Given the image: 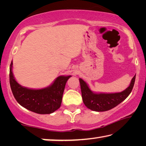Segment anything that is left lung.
I'll list each match as a JSON object with an SVG mask.
<instances>
[{"mask_svg": "<svg viewBox=\"0 0 146 146\" xmlns=\"http://www.w3.org/2000/svg\"><path fill=\"white\" fill-rule=\"evenodd\" d=\"M136 75L133 76L129 87L120 93H94L82 78H79L83 102L88 108L95 111H106L115 108L124 100L131 92Z\"/></svg>", "mask_w": 146, "mask_h": 146, "instance_id": "8db88e82", "label": "left lung"}]
</instances>
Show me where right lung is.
Listing matches in <instances>:
<instances>
[{"mask_svg": "<svg viewBox=\"0 0 146 146\" xmlns=\"http://www.w3.org/2000/svg\"><path fill=\"white\" fill-rule=\"evenodd\" d=\"M9 68V84L15 98L20 105L38 114H50L60 107L66 82L71 76H60L48 88L31 90L24 88L17 82Z\"/></svg>", "mask_w": 146, "mask_h": 146, "instance_id": "1", "label": "right lung"}]
</instances>
